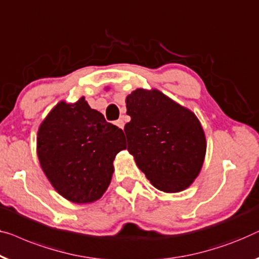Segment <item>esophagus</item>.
<instances>
[{
	"label": "esophagus",
	"instance_id": "esophagus-1",
	"mask_svg": "<svg viewBox=\"0 0 259 259\" xmlns=\"http://www.w3.org/2000/svg\"><path fill=\"white\" fill-rule=\"evenodd\" d=\"M115 123H117V126H118V127H120V128H123V126H125V121H123V119H122V118L118 119V120L115 121Z\"/></svg>",
	"mask_w": 259,
	"mask_h": 259
}]
</instances>
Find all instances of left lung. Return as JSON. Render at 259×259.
Returning <instances> with one entry per match:
<instances>
[{
	"label": "left lung",
	"mask_w": 259,
	"mask_h": 259,
	"mask_svg": "<svg viewBox=\"0 0 259 259\" xmlns=\"http://www.w3.org/2000/svg\"><path fill=\"white\" fill-rule=\"evenodd\" d=\"M127 151L159 190L176 193L196 179L205 137L196 115L157 90L138 89L126 98Z\"/></svg>",
	"instance_id": "1"
}]
</instances>
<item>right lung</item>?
Here are the masks:
<instances>
[{"mask_svg":"<svg viewBox=\"0 0 259 259\" xmlns=\"http://www.w3.org/2000/svg\"><path fill=\"white\" fill-rule=\"evenodd\" d=\"M125 149L123 132L92 110L84 98L59 103L37 136L40 167L55 189L74 203L102 197L111 182L113 160Z\"/></svg>","mask_w":259,"mask_h":259,"instance_id":"1","label":"right lung"}]
</instances>
